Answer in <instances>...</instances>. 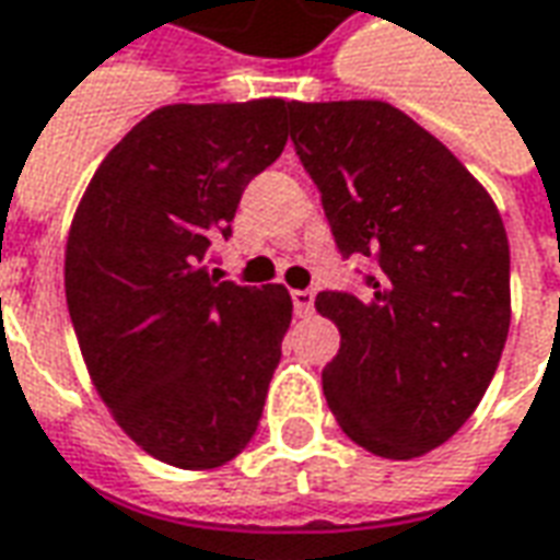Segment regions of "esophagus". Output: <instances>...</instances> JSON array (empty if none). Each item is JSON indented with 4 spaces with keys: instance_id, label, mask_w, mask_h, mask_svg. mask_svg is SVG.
I'll return each instance as SVG.
<instances>
[{
    "instance_id": "esophagus-1",
    "label": "esophagus",
    "mask_w": 560,
    "mask_h": 560,
    "mask_svg": "<svg viewBox=\"0 0 560 560\" xmlns=\"http://www.w3.org/2000/svg\"><path fill=\"white\" fill-rule=\"evenodd\" d=\"M291 300H293V312H296V315H303V318H306V315L315 312V293L312 291H293Z\"/></svg>"
}]
</instances>
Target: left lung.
<instances>
[{
  "instance_id": "obj_1",
  "label": "left lung",
  "mask_w": 560,
  "mask_h": 560,
  "mask_svg": "<svg viewBox=\"0 0 560 560\" xmlns=\"http://www.w3.org/2000/svg\"><path fill=\"white\" fill-rule=\"evenodd\" d=\"M291 139L366 293L320 291L339 327L324 397L348 440L412 460L452 440L510 334V242L494 199L436 136L382 100L293 103Z\"/></svg>"
}]
</instances>
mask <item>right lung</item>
Returning <instances> with one entry per match:
<instances>
[{
    "instance_id": "obj_1",
    "label": "right lung",
    "mask_w": 560,
    "mask_h": 560,
    "mask_svg": "<svg viewBox=\"0 0 560 560\" xmlns=\"http://www.w3.org/2000/svg\"><path fill=\"white\" fill-rule=\"evenodd\" d=\"M293 103L163 105L93 172L66 242L88 373L132 443L214 470L252 443L293 303L209 272L242 190L276 163Z\"/></svg>"
}]
</instances>
